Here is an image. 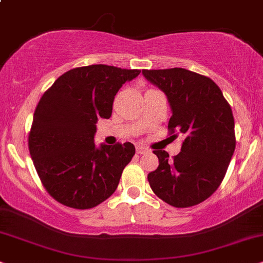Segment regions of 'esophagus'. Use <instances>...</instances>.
<instances>
[{
    "instance_id": "obj_1",
    "label": "esophagus",
    "mask_w": 263,
    "mask_h": 263,
    "mask_svg": "<svg viewBox=\"0 0 263 263\" xmlns=\"http://www.w3.org/2000/svg\"><path fill=\"white\" fill-rule=\"evenodd\" d=\"M136 151H137L138 154H145V153H148L149 151L145 147H143V145H137L136 147Z\"/></svg>"
}]
</instances>
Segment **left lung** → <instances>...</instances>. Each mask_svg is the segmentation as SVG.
<instances>
[{"instance_id":"8db88e82","label":"left lung","mask_w":263,"mask_h":263,"mask_svg":"<svg viewBox=\"0 0 263 263\" xmlns=\"http://www.w3.org/2000/svg\"><path fill=\"white\" fill-rule=\"evenodd\" d=\"M142 74L167 97L171 134L178 131L184 136L174 159L165 151L154 152L159 166L148 175L151 188L175 208L200 204L221 184L233 156L231 105L211 79L187 69L142 70Z\"/></svg>"}]
</instances>
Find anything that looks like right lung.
Returning <instances> with one entry per match:
<instances>
[{
	"mask_svg": "<svg viewBox=\"0 0 263 263\" xmlns=\"http://www.w3.org/2000/svg\"><path fill=\"white\" fill-rule=\"evenodd\" d=\"M139 72L104 64L81 66L59 76L43 93L34 112L29 151L43 185L61 204L91 209L118 188L135 145L96 147V124L110 118L116 93Z\"/></svg>",
	"mask_w": 263,
	"mask_h": 263,
	"instance_id": "1",
	"label": "right lung"
}]
</instances>
